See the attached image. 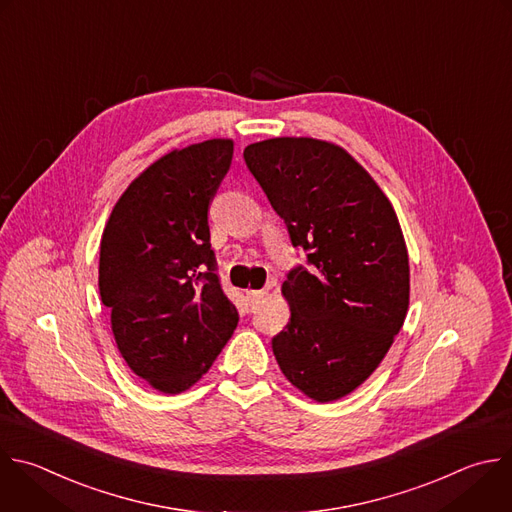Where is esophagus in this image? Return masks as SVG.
Wrapping results in <instances>:
<instances>
[{
  "mask_svg": "<svg viewBox=\"0 0 512 512\" xmlns=\"http://www.w3.org/2000/svg\"><path fill=\"white\" fill-rule=\"evenodd\" d=\"M247 295H249L251 303H253V305H257V303L267 295V291H265V289H257V291H247Z\"/></svg>",
  "mask_w": 512,
  "mask_h": 512,
  "instance_id": "1",
  "label": "esophagus"
}]
</instances>
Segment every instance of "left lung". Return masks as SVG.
<instances>
[{
  "label": "left lung",
  "mask_w": 512,
  "mask_h": 512,
  "mask_svg": "<svg viewBox=\"0 0 512 512\" xmlns=\"http://www.w3.org/2000/svg\"><path fill=\"white\" fill-rule=\"evenodd\" d=\"M243 158L307 255L281 287L291 319L271 342L275 360L309 398H342L380 366L406 319L410 267L398 217L335 144L271 138Z\"/></svg>",
  "instance_id": "8db88e82"
}]
</instances>
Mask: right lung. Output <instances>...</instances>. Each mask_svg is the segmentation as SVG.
I'll use <instances>...</instances> for the list:
<instances>
[{
  "label": "right lung",
  "instance_id": "1",
  "mask_svg": "<svg viewBox=\"0 0 512 512\" xmlns=\"http://www.w3.org/2000/svg\"><path fill=\"white\" fill-rule=\"evenodd\" d=\"M231 160V140L168 152L130 183L102 235L98 287L116 346L164 394L191 388L239 321L209 231V205Z\"/></svg>",
  "mask_w": 512,
  "mask_h": 512
}]
</instances>
